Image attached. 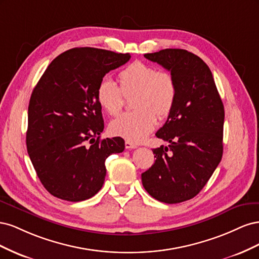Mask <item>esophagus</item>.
<instances>
[{
	"instance_id": "34e87169",
	"label": "esophagus",
	"mask_w": 259,
	"mask_h": 259,
	"mask_svg": "<svg viewBox=\"0 0 259 259\" xmlns=\"http://www.w3.org/2000/svg\"><path fill=\"white\" fill-rule=\"evenodd\" d=\"M125 148H126V149H135V148H137V145L133 144L131 142H125Z\"/></svg>"
}]
</instances>
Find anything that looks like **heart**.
<instances>
[{
  "mask_svg": "<svg viewBox=\"0 0 259 259\" xmlns=\"http://www.w3.org/2000/svg\"><path fill=\"white\" fill-rule=\"evenodd\" d=\"M119 88L109 79L101 80L96 89L100 108L115 116L122 110L124 97H131L135 111L125 113L110 123L111 134L131 143H140L150 134L160 120L173 111L177 98V83L170 72L158 71L142 61L132 62L117 74Z\"/></svg>",
  "mask_w": 259,
  "mask_h": 259,
  "instance_id": "1",
  "label": "heart"
}]
</instances>
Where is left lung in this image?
Returning a JSON list of instances; mask_svg holds the SVG:
<instances>
[{
    "label": "left lung",
    "instance_id": "1",
    "mask_svg": "<svg viewBox=\"0 0 259 259\" xmlns=\"http://www.w3.org/2000/svg\"><path fill=\"white\" fill-rule=\"evenodd\" d=\"M145 57L173 74L177 98L155 134L169 145L153 149L155 162L142 182L152 198L174 204L194 198L222 160L224 105L208 66L197 55L166 49Z\"/></svg>",
    "mask_w": 259,
    "mask_h": 259
}]
</instances>
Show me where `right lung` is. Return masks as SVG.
<instances>
[{
    "mask_svg": "<svg viewBox=\"0 0 259 259\" xmlns=\"http://www.w3.org/2000/svg\"><path fill=\"white\" fill-rule=\"evenodd\" d=\"M130 58L93 48L69 50L51 62L31 94L27 150L54 197L92 198L104 185L106 159L124 150L121 137L100 139L105 125L96 89L106 73Z\"/></svg>",
    "mask_w": 259,
    "mask_h": 259,
    "instance_id": "obj_1",
    "label": "right lung"
}]
</instances>
